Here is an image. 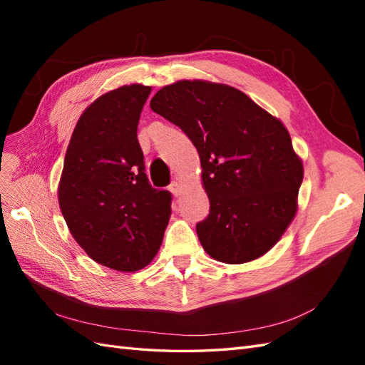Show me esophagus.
<instances>
[{"instance_id":"esophagus-1","label":"esophagus","mask_w":365,"mask_h":365,"mask_svg":"<svg viewBox=\"0 0 365 365\" xmlns=\"http://www.w3.org/2000/svg\"><path fill=\"white\" fill-rule=\"evenodd\" d=\"M169 190H170L175 196H178V195L181 193V185H180V182H178V181H172L170 185H169Z\"/></svg>"}]
</instances>
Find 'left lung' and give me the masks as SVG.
Here are the masks:
<instances>
[{"instance_id": "obj_1", "label": "left lung", "mask_w": 365, "mask_h": 365, "mask_svg": "<svg viewBox=\"0 0 365 365\" xmlns=\"http://www.w3.org/2000/svg\"><path fill=\"white\" fill-rule=\"evenodd\" d=\"M150 108L200 153L210 213L196 233L208 256L245 263L268 252L292 222L303 181L288 129L236 88L205 81L164 86Z\"/></svg>"}]
</instances>
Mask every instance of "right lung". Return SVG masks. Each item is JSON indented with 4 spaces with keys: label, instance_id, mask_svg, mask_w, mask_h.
<instances>
[{
    "label": "right lung",
    "instance_id": "1",
    "mask_svg": "<svg viewBox=\"0 0 365 365\" xmlns=\"http://www.w3.org/2000/svg\"><path fill=\"white\" fill-rule=\"evenodd\" d=\"M150 86L125 85L88 106L65 153L58 196L70 233L94 262L138 271L157 256L172 195L153 189L137 138Z\"/></svg>",
    "mask_w": 365,
    "mask_h": 365
}]
</instances>
